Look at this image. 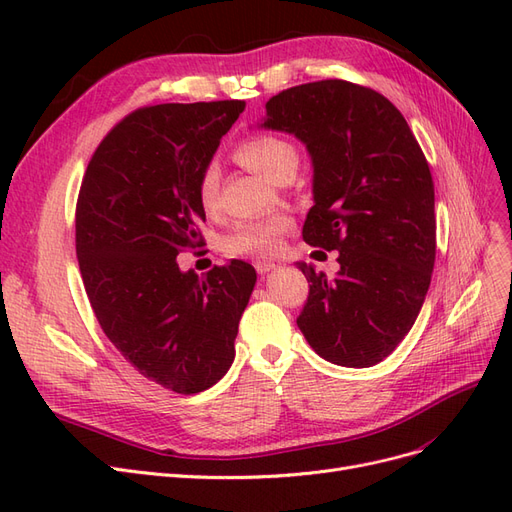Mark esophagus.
Instances as JSON below:
<instances>
[{
  "instance_id": "1",
  "label": "esophagus",
  "mask_w": 512,
  "mask_h": 512,
  "mask_svg": "<svg viewBox=\"0 0 512 512\" xmlns=\"http://www.w3.org/2000/svg\"><path fill=\"white\" fill-rule=\"evenodd\" d=\"M254 269H256L260 275H265V273H269V271L275 269V262H271V260H256V262H254Z\"/></svg>"
}]
</instances>
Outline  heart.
<instances>
[{"instance_id":"heart-1","label":"heart","mask_w":512,"mask_h":512,"mask_svg":"<svg viewBox=\"0 0 512 512\" xmlns=\"http://www.w3.org/2000/svg\"><path fill=\"white\" fill-rule=\"evenodd\" d=\"M237 158L254 173L273 181L282 173H297L299 151L286 138L262 132L247 138L237 149ZM198 203L207 213L218 209L220 198V168L207 164L198 177ZM290 222L282 215L267 220H250L239 224L224 241V250L230 256H269L277 252L282 235Z\"/></svg>"}]
</instances>
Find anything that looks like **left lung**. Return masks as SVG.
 <instances>
[{"mask_svg":"<svg viewBox=\"0 0 512 512\" xmlns=\"http://www.w3.org/2000/svg\"><path fill=\"white\" fill-rule=\"evenodd\" d=\"M260 128L288 132L314 166L303 241L339 252L335 277L297 262L309 297L297 324L322 359L371 367L408 335L436 262L429 164L397 108L348 81L290 87Z\"/></svg>","mask_w":512,"mask_h":512,"instance_id":"left-lung-1","label":"left lung"}]
</instances>
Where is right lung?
I'll return each mask as SVG.
<instances>
[{
    "instance_id": "1",
    "label": "right lung",
    "mask_w": 512,
    "mask_h": 512,
    "mask_svg": "<svg viewBox=\"0 0 512 512\" xmlns=\"http://www.w3.org/2000/svg\"><path fill=\"white\" fill-rule=\"evenodd\" d=\"M245 102L138 108L104 136L76 203V258L102 331L138 374L192 395L235 361L256 284L243 260L205 277L177 254L200 247L198 177Z\"/></svg>"
}]
</instances>
